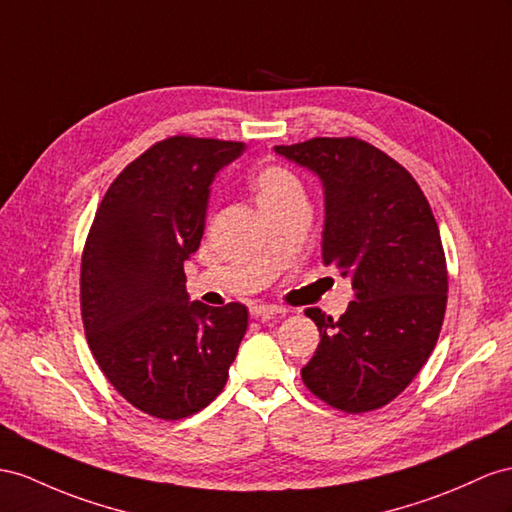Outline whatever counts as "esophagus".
<instances>
[{"instance_id":"obj_1","label":"esophagus","mask_w":512,"mask_h":512,"mask_svg":"<svg viewBox=\"0 0 512 512\" xmlns=\"http://www.w3.org/2000/svg\"><path fill=\"white\" fill-rule=\"evenodd\" d=\"M285 309L277 307V305H255L251 307V316L255 320H270L272 316H279V313H283Z\"/></svg>"}]
</instances>
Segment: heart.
<instances>
[{
  "instance_id": "1",
  "label": "heart",
  "mask_w": 512,
  "mask_h": 512,
  "mask_svg": "<svg viewBox=\"0 0 512 512\" xmlns=\"http://www.w3.org/2000/svg\"><path fill=\"white\" fill-rule=\"evenodd\" d=\"M253 188L257 192L259 207L305 199V190L296 175L279 164L259 166L253 175Z\"/></svg>"
}]
</instances>
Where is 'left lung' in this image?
I'll return each mask as SVG.
<instances>
[{"instance_id":"8db88e82","label":"left lung","mask_w":512,"mask_h":512,"mask_svg":"<svg viewBox=\"0 0 512 512\" xmlns=\"http://www.w3.org/2000/svg\"><path fill=\"white\" fill-rule=\"evenodd\" d=\"M322 183V259L355 298L333 320L309 309L320 344L305 385L326 404L365 413L391 402L430 357L441 331L448 270L439 227L406 170L357 138L274 147Z\"/></svg>"}]
</instances>
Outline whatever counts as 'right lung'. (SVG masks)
I'll return each instance as SVG.
<instances>
[{
	"mask_svg": "<svg viewBox=\"0 0 512 512\" xmlns=\"http://www.w3.org/2000/svg\"><path fill=\"white\" fill-rule=\"evenodd\" d=\"M246 144L175 136L114 179L82 257V318L101 372L136 409L181 419L227 383L248 326L240 303L209 307L186 292L216 173Z\"/></svg>",
	"mask_w": 512,
	"mask_h": 512,
	"instance_id": "right-lung-1",
	"label": "right lung"
}]
</instances>
